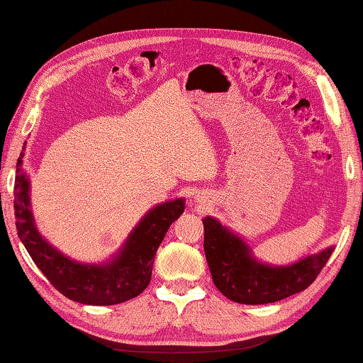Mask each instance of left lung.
Returning <instances> with one entry per match:
<instances>
[{"label": "left lung", "instance_id": "8db88e82", "mask_svg": "<svg viewBox=\"0 0 363 363\" xmlns=\"http://www.w3.org/2000/svg\"><path fill=\"white\" fill-rule=\"evenodd\" d=\"M204 253L212 280L230 301L271 303L307 289L329 261L333 247L289 266H271L255 258L250 245L214 217H204Z\"/></svg>", "mask_w": 363, "mask_h": 363}]
</instances>
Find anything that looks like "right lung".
I'll list each match as a JSON object with an SVG mask.
<instances>
[{
  "label": "right lung",
  "instance_id": "1",
  "mask_svg": "<svg viewBox=\"0 0 363 363\" xmlns=\"http://www.w3.org/2000/svg\"><path fill=\"white\" fill-rule=\"evenodd\" d=\"M23 155L21 151L13 186L16 226L21 244L48 281L70 301L84 305L123 303L143 293L151 281L155 252L169 225L186 209V200L176 198L149 209L111 258L80 262L50 244L35 226L30 176L21 167Z\"/></svg>",
  "mask_w": 363,
  "mask_h": 363
}]
</instances>
